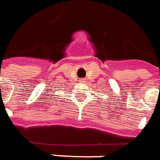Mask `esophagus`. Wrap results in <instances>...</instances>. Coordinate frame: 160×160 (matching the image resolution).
<instances>
[{
    "label": "esophagus",
    "instance_id": "34e87169",
    "mask_svg": "<svg viewBox=\"0 0 160 160\" xmlns=\"http://www.w3.org/2000/svg\"><path fill=\"white\" fill-rule=\"evenodd\" d=\"M82 82H84V81H83V80H82Z\"/></svg>",
    "mask_w": 160,
    "mask_h": 160
}]
</instances>
